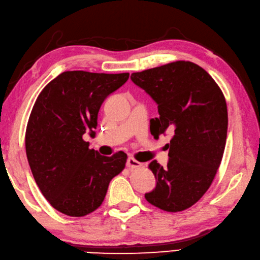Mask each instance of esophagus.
I'll return each mask as SVG.
<instances>
[{
  "instance_id": "obj_1",
  "label": "esophagus",
  "mask_w": 260,
  "mask_h": 260,
  "mask_svg": "<svg viewBox=\"0 0 260 260\" xmlns=\"http://www.w3.org/2000/svg\"><path fill=\"white\" fill-rule=\"evenodd\" d=\"M126 166H128L129 169H134V168H139L142 166V164L139 162L138 160H136L135 158L129 157L128 160H126Z\"/></svg>"
}]
</instances>
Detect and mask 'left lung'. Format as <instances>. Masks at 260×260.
<instances>
[{
  "label": "left lung",
  "mask_w": 260,
  "mask_h": 260,
  "mask_svg": "<svg viewBox=\"0 0 260 260\" xmlns=\"http://www.w3.org/2000/svg\"><path fill=\"white\" fill-rule=\"evenodd\" d=\"M158 105L159 118L150 120V132L159 138L167 130L169 160L162 167L152 160L156 187L146 193L150 204L167 212L190 208L213 182L223 156L228 110L218 84L202 67L178 60L131 74Z\"/></svg>",
  "instance_id": "8db88e82"
}]
</instances>
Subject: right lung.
<instances>
[{"label":"right lung","instance_id":"right-lung-1","mask_svg":"<svg viewBox=\"0 0 260 260\" xmlns=\"http://www.w3.org/2000/svg\"><path fill=\"white\" fill-rule=\"evenodd\" d=\"M128 78L129 73L63 72L36 100L25 131L26 158L42 195L63 214L96 210L111 179L123 171V151L100 155L83 135H95L101 105Z\"/></svg>","mask_w":260,"mask_h":260}]
</instances>
